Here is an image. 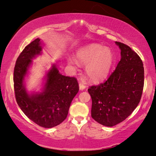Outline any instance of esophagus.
I'll return each mask as SVG.
<instances>
[{
    "label": "esophagus",
    "instance_id": "1",
    "mask_svg": "<svg viewBox=\"0 0 156 156\" xmlns=\"http://www.w3.org/2000/svg\"><path fill=\"white\" fill-rule=\"evenodd\" d=\"M79 87H80V90H84V89L86 88V85L85 84H84V83H80L79 84Z\"/></svg>",
    "mask_w": 156,
    "mask_h": 156
}]
</instances>
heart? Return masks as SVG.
I'll return each mask as SVG.
<instances>
[{
	"label": "heart",
	"instance_id": "1",
	"mask_svg": "<svg viewBox=\"0 0 156 156\" xmlns=\"http://www.w3.org/2000/svg\"><path fill=\"white\" fill-rule=\"evenodd\" d=\"M76 59L67 58L69 65L77 67L79 63L86 65L85 73L93 82L104 80L110 74L114 64L115 55L109 48L100 44H92L76 52Z\"/></svg>",
	"mask_w": 156,
	"mask_h": 156
}]
</instances>
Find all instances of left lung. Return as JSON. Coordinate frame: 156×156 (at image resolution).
<instances>
[{"mask_svg":"<svg viewBox=\"0 0 156 156\" xmlns=\"http://www.w3.org/2000/svg\"><path fill=\"white\" fill-rule=\"evenodd\" d=\"M121 59L108 80L88 89L92 98L91 115L107 127L122 122L140 101L144 85V67L140 56L130 46L115 41Z\"/></svg>","mask_w":156,"mask_h":156,"instance_id":"left-lung-1","label":"left lung"}]
</instances>
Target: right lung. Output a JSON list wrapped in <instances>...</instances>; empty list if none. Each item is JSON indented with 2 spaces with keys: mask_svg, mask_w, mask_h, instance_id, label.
I'll use <instances>...</instances> for the list:
<instances>
[{
  "mask_svg": "<svg viewBox=\"0 0 156 156\" xmlns=\"http://www.w3.org/2000/svg\"><path fill=\"white\" fill-rule=\"evenodd\" d=\"M40 38L27 45L16 60L13 72L16 100L24 114L39 126L51 128L67 117L70 105L79 92L77 80L62 75L55 64L46 72L41 92L29 93L25 77L33 63L32 59L41 54Z\"/></svg>",
  "mask_w": 156,
  "mask_h": 156,
  "instance_id": "right-lung-1",
  "label": "right lung"
}]
</instances>
